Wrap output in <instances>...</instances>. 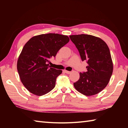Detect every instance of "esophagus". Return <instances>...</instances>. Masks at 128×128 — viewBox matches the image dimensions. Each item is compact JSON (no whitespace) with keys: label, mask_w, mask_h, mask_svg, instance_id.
Segmentation results:
<instances>
[{"label":"esophagus","mask_w":128,"mask_h":128,"mask_svg":"<svg viewBox=\"0 0 128 128\" xmlns=\"http://www.w3.org/2000/svg\"><path fill=\"white\" fill-rule=\"evenodd\" d=\"M64 72H66V74H70V73H71V72H69V71H68V70H64Z\"/></svg>","instance_id":"obj_1"}]
</instances>
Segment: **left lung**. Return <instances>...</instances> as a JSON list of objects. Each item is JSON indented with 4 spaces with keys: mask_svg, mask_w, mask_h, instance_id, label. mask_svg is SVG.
<instances>
[{
    "mask_svg": "<svg viewBox=\"0 0 128 128\" xmlns=\"http://www.w3.org/2000/svg\"><path fill=\"white\" fill-rule=\"evenodd\" d=\"M72 41L77 48L82 60H86L87 71L80 73V78L74 83L76 90L87 96L102 91L110 80L113 64L110 49L100 38L90 34L71 35Z\"/></svg>",
    "mask_w": 128,
    "mask_h": 128,
    "instance_id": "obj_1",
    "label": "left lung"
}]
</instances>
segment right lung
Here are the masks:
<instances>
[{"instance_id": "add662e5", "label": "right lung", "mask_w": 128, "mask_h": 128, "mask_svg": "<svg viewBox=\"0 0 128 128\" xmlns=\"http://www.w3.org/2000/svg\"><path fill=\"white\" fill-rule=\"evenodd\" d=\"M69 41L66 35L42 34L32 37L24 46L17 69L21 81L30 92L40 96L54 88L62 70L50 67L48 62Z\"/></svg>"}]
</instances>
